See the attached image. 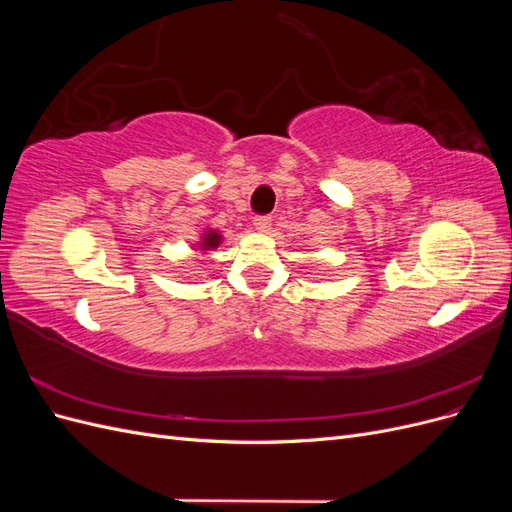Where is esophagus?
<instances>
[{
  "mask_svg": "<svg viewBox=\"0 0 512 512\" xmlns=\"http://www.w3.org/2000/svg\"><path fill=\"white\" fill-rule=\"evenodd\" d=\"M254 228L258 232H269V228H271V218H269V215H258V218H254Z\"/></svg>",
  "mask_w": 512,
  "mask_h": 512,
  "instance_id": "34e87169",
  "label": "esophagus"
}]
</instances>
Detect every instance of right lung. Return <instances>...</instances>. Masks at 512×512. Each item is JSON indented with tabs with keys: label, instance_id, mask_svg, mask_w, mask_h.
<instances>
[{
	"label": "right lung",
	"instance_id": "right-lung-1",
	"mask_svg": "<svg viewBox=\"0 0 512 512\" xmlns=\"http://www.w3.org/2000/svg\"><path fill=\"white\" fill-rule=\"evenodd\" d=\"M222 232L215 230L211 226H207L203 230V235H200V239L194 243V250L198 252H211V250H218V247L222 245Z\"/></svg>",
	"mask_w": 512,
	"mask_h": 512
}]
</instances>
